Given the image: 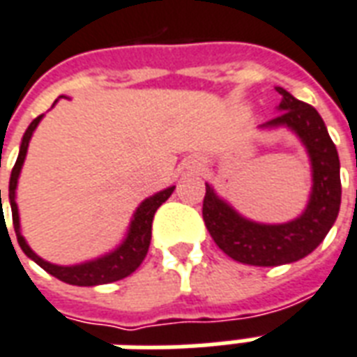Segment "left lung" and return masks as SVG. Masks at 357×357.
<instances>
[{
  "instance_id": "1",
  "label": "left lung",
  "mask_w": 357,
  "mask_h": 357,
  "mask_svg": "<svg viewBox=\"0 0 357 357\" xmlns=\"http://www.w3.org/2000/svg\"><path fill=\"white\" fill-rule=\"evenodd\" d=\"M282 100L280 115L261 125V130L286 128L306 149L312 187L301 215L286 223H259L244 218L206 183L202 218L213 242L231 259L253 266H278L306 257L333 227L340 208V162L324 119L312 105L276 86Z\"/></svg>"
}]
</instances>
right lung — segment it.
Returning <instances> with one entry per match:
<instances>
[{
  "label": "right lung",
  "mask_w": 357,
  "mask_h": 357,
  "mask_svg": "<svg viewBox=\"0 0 357 357\" xmlns=\"http://www.w3.org/2000/svg\"><path fill=\"white\" fill-rule=\"evenodd\" d=\"M64 98V96H60ZM58 98V100H60ZM56 100V102H58ZM54 102V104H56ZM52 104V105H54ZM43 115H39L38 119H33L30 126L26 128L20 142V151H18V158L15 162V168L10 172L9 179V202H10V212H13V227L17 232L18 245L22 248V252L30 257L31 261H36L43 271L52 274L54 278L62 280L66 284L71 286H102V284H112L117 280H123L126 276H130L145 259L149 244H151V225H153V215L157 212V208L162 202L168 200L172 192L176 187H166L162 191L155 192L153 197L145 199L144 202H139L136 208V212L132 215L130 225L126 229L125 238L121 240V244L117 248H113L112 252L100 255L96 259L83 261L77 265H54L45 261L43 257H39L38 253L33 252L30 244L26 242L22 236V229H20V213H18V204H17V187H18V178H20V172H22L24 160H26V153H28V145L33 136V132L41 123ZM0 206H1V189H0ZM3 210V208H1ZM3 221V215H1Z\"/></svg>",
  "instance_id": "add662e5"
}]
</instances>
